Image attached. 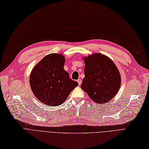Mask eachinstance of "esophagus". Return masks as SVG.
Returning a JSON list of instances; mask_svg holds the SVG:
<instances>
[{"instance_id":"34e87169","label":"esophagus","mask_w":149,"mask_h":149,"mask_svg":"<svg viewBox=\"0 0 149 149\" xmlns=\"http://www.w3.org/2000/svg\"><path fill=\"white\" fill-rule=\"evenodd\" d=\"M77 82H78L79 85H81V80L80 79H79L77 80Z\"/></svg>"}]
</instances>
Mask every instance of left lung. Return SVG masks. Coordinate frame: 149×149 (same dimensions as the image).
<instances>
[{
	"mask_svg": "<svg viewBox=\"0 0 149 149\" xmlns=\"http://www.w3.org/2000/svg\"><path fill=\"white\" fill-rule=\"evenodd\" d=\"M85 77L81 88L94 102L104 104L118 93L121 75L116 65L108 56L95 53L83 58Z\"/></svg>",
	"mask_w": 149,
	"mask_h": 149,
	"instance_id": "obj_1",
	"label": "left lung"
}]
</instances>
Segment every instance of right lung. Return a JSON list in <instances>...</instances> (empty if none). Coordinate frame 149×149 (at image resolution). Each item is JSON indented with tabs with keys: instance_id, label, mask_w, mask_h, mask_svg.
I'll return each mask as SVG.
<instances>
[{
	"instance_id": "right-lung-1",
	"label": "right lung",
	"mask_w": 149,
	"mask_h": 149,
	"mask_svg": "<svg viewBox=\"0 0 149 149\" xmlns=\"http://www.w3.org/2000/svg\"><path fill=\"white\" fill-rule=\"evenodd\" d=\"M65 57L61 54L46 56L31 70L30 85L36 98L47 106L63 103L78 83L69 78L64 69Z\"/></svg>"
}]
</instances>
